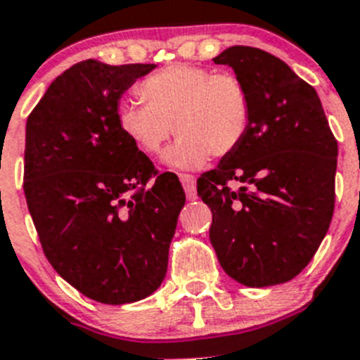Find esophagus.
<instances>
[{
    "instance_id": "34e87169",
    "label": "esophagus",
    "mask_w": 360,
    "mask_h": 360,
    "mask_svg": "<svg viewBox=\"0 0 360 360\" xmlns=\"http://www.w3.org/2000/svg\"><path fill=\"white\" fill-rule=\"evenodd\" d=\"M180 182H182L184 189H186V196L189 200L196 198V178L193 174L180 173Z\"/></svg>"
}]
</instances>
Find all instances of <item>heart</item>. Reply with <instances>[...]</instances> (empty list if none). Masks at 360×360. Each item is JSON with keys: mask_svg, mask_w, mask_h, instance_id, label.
<instances>
[{"mask_svg": "<svg viewBox=\"0 0 360 360\" xmlns=\"http://www.w3.org/2000/svg\"><path fill=\"white\" fill-rule=\"evenodd\" d=\"M146 104L124 101L117 126L136 149L158 155L174 133L165 162L182 169L202 167L209 157L227 158L243 144L252 120V98L234 73L196 65H173L139 84Z\"/></svg>", "mask_w": 360, "mask_h": 360, "instance_id": "obj_1", "label": "heart"}]
</instances>
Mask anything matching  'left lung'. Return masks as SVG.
I'll return each mask as SVG.
<instances>
[{"instance_id": "obj_1", "label": "left lung", "mask_w": 360, "mask_h": 360, "mask_svg": "<svg viewBox=\"0 0 360 360\" xmlns=\"http://www.w3.org/2000/svg\"><path fill=\"white\" fill-rule=\"evenodd\" d=\"M212 61L247 84L252 120L243 144L196 182L212 212L209 238L221 269L245 287L287 283L310 263L332 221L335 136L314 86L276 56L231 46Z\"/></svg>"}]
</instances>
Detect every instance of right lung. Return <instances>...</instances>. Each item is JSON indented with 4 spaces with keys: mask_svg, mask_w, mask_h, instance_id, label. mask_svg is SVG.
Masks as SVG:
<instances>
[{
    "mask_svg": "<svg viewBox=\"0 0 360 360\" xmlns=\"http://www.w3.org/2000/svg\"><path fill=\"white\" fill-rule=\"evenodd\" d=\"M155 65L94 59L63 72L27 120L25 196L41 247L86 297L126 304L167 272L186 193L117 126L122 94Z\"/></svg>",
    "mask_w": 360,
    "mask_h": 360,
    "instance_id": "add662e5",
    "label": "right lung"
}]
</instances>
